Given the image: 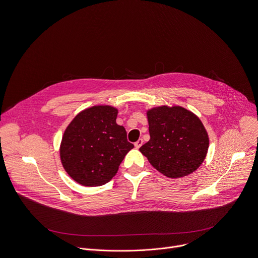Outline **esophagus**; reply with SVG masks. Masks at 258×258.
Segmentation results:
<instances>
[{"label":"esophagus","instance_id":"1","mask_svg":"<svg viewBox=\"0 0 258 258\" xmlns=\"http://www.w3.org/2000/svg\"><path fill=\"white\" fill-rule=\"evenodd\" d=\"M142 145H144V140H142V139H138V140L135 142V144H134V146H135L136 149H139Z\"/></svg>","mask_w":258,"mask_h":258}]
</instances>
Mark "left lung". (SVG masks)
Wrapping results in <instances>:
<instances>
[{
    "instance_id": "1",
    "label": "left lung",
    "mask_w": 258,
    "mask_h": 258,
    "mask_svg": "<svg viewBox=\"0 0 258 258\" xmlns=\"http://www.w3.org/2000/svg\"><path fill=\"white\" fill-rule=\"evenodd\" d=\"M151 139L139 151L159 172L170 178L186 176L206 158L209 137L195 113L181 106L148 110Z\"/></svg>"
}]
</instances>
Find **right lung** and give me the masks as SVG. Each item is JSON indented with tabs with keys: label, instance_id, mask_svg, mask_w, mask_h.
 <instances>
[{
	"label": "right lung",
	"instance_id": "add662e5",
	"mask_svg": "<svg viewBox=\"0 0 258 258\" xmlns=\"http://www.w3.org/2000/svg\"><path fill=\"white\" fill-rule=\"evenodd\" d=\"M118 109L96 105L78 113L64 131L60 159L68 174L85 186L108 182L134 146L116 123Z\"/></svg>",
	"mask_w": 258,
	"mask_h": 258
}]
</instances>
